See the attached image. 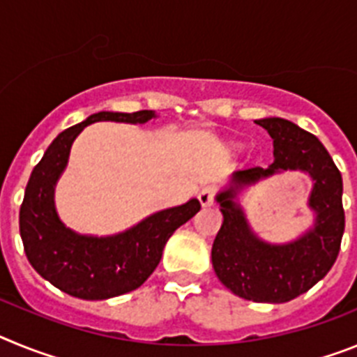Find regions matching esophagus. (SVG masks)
I'll return each instance as SVG.
<instances>
[{
  "instance_id": "esophagus-1",
  "label": "esophagus",
  "mask_w": 357,
  "mask_h": 357,
  "mask_svg": "<svg viewBox=\"0 0 357 357\" xmlns=\"http://www.w3.org/2000/svg\"><path fill=\"white\" fill-rule=\"evenodd\" d=\"M198 200H200L202 207H211L214 204V189L213 188H204L198 193Z\"/></svg>"
}]
</instances>
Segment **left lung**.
Here are the masks:
<instances>
[{"mask_svg":"<svg viewBox=\"0 0 357 357\" xmlns=\"http://www.w3.org/2000/svg\"><path fill=\"white\" fill-rule=\"evenodd\" d=\"M273 139V160L268 168L236 172L234 185L216 200L223 214L222 229L213 243V268L218 279L234 295L254 302L282 304L313 288L327 275L338 257L345 230L342 173L329 151L313 134L282 118L257 119ZM305 171L315 184L308 205L315 225L291 243L272 245L251 232L244 213L234 202L241 187L280 171Z\"/></svg>","mask_w":357,"mask_h":357,"instance_id":"1","label":"left lung"}]
</instances>
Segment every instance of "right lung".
<instances>
[{
  "label": "right lung",
  "instance_id": "obj_1",
  "mask_svg": "<svg viewBox=\"0 0 357 357\" xmlns=\"http://www.w3.org/2000/svg\"><path fill=\"white\" fill-rule=\"evenodd\" d=\"M153 110L98 112L61 132L30 175L19 211L24 252L37 273L55 288L84 301H105L139 288L153 273L172 234L200 211L197 198L144 218L121 234L94 238L73 232L55 211V184L64 172L73 141L96 121L146 123Z\"/></svg>",
  "mask_w": 357,
  "mask_h": 357
}]
</instances>
